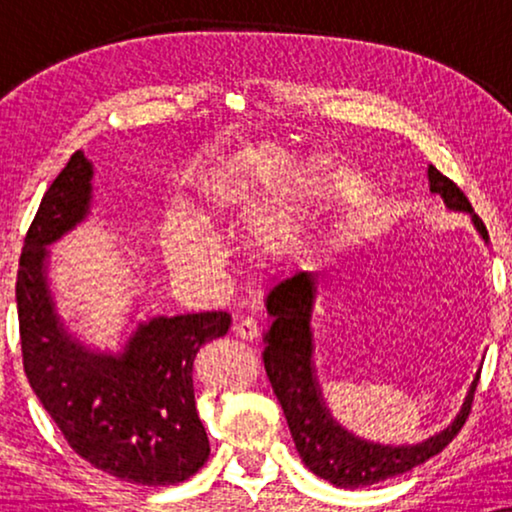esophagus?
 Instances as JSON below:
<instances>
[{
    "label": "esophagus",
    "instance_id": "34e87169",
    "mask_svg": "<svg viewBox=\"0 0 512 512\" xmlns=\"http://www.w3.org/2000/svg\"><path fill=\"white\" fill-rule=\"evenodd\" d=\"M233 333L237 335V338H242V340H254V338H258V324H256V319H251V317L237 319L235 326H233Z\"/></svg>",
    "mask_w": 512,
    "mask_h": 512
}]
</instances>
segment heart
Returning <instances> with one entry per match:
<instances>
[{"label":"heart","mask_w":512,"mask_h":512,"mask_svg":"<svg viewBox=\"0 0 512 512\" xmlns=\"http://www.w3.org/2000/svg\"><path fill=\"white\" fill-rule=\"evenodd\" d=\"M286 151L263 149L235 158L202 181L200 214L230 216L249 207L282 174ZM293 209L289 200H279L258 216L251 240L265 254H279L289 242ZM160 251L167 268L184 277H207L219 268V247L214 237L188 212H170L160 226Z\"/></svg>","instance_id":"1"}]
</instances>
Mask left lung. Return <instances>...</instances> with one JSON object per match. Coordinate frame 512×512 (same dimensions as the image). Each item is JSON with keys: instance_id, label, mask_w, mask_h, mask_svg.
I'll use <instances>...</instances> for the list:
<instances>
[{"instance_id": "obj_1", "label": "left lung", "mask_w": 512, "mask_h": 512, "mask_svg": "<svg viewBox=\"0 0 512 512\" xmlns=\"http://www.w3.org/2000/svg\"><path fill=\"white\" fill-rule=\"evenodd\" d=\"M429 191L440 195L450 212L471 216L473 228L489 242L485 223L473 212L471 202L457 184L443 177L429 165ZM317 275L298 270L272 286L265 296V310L270 324L263 333V363L279 405H282L286 424L303 464L314 475L333 482L335 487H366L401 475L415 468L452 443L471 410L473 391L478 387L480 368L468 384L464 401L450 424L419 440V443H373L345 429L333 412L328 410L324 391L314 361V331L312 314L317 300Z\"/></svg>"}]
</instances>
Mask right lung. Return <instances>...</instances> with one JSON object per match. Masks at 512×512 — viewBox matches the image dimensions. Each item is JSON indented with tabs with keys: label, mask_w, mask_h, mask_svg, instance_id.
Instances as JSON below:
<instances>
[{
	"label": "right lung",
	"mask_w": 512,
	"mask_h": 512,
	"mask_svg": "<svg viewBox=\"0 0 512 512\" xmlns=\"http://www.w3.org/2000/svg\"><path fill=\"white\" fill-rule=\"evenodd\" d=\"M95 167L76 151L41 198L20 254L16 303L25 375L72 450L128 485H177L209 457L193 361L228 312L132 321L118 349L76 335L51 289V247L88 221Z\"/></svg>",
	"instance_id": "right-lung-1"
}]
</instances>
